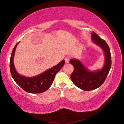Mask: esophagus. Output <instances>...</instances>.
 Returning <instances> with one entry per match:
<instances>
[{
	"label": "esophagus",
	"mask_w": 124,
	"mask_h": 124,
	"mask_svg": "<svg viewBox=\"0 0 124 124\" xmlns=\"http://www.w3.org/2000/svg\"><path fill=\"white\" fill-rule=\"evenodd\" d=\"M64 60H65V62H66V63H68L70 62V58L67 57L64 58Z\"/></svg>",
	"instance_id": "1"
}]
</instances>
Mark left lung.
I'll use <instances>...</instances> for the list:
<instances>
[{
	"label": "left lung",
	"instance_id": "8db88e82",
	"mask_svg": "<svg viewBox=\"0 0 124 124\" xmlns=\"http://www.w3.org/2000/svg\"><path fill=\"white\" fill-rule=\"evenodd\" d=\"M91 39L104 51L105 62L101 70L90 71L78 60L71 59L70 61L74 67L70 79L75 85L84 91H90L100 87L107 77L112 64L110 49L106 42L93 32Z\"/></svg>",
	"mask_w": 124,
	"mask_h": 124
}]
</instances>
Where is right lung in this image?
Returning a JSON list of instances; mask_svg holds the SVG:
<instances>
[{"instance_id": "add662e5", "label": "right lung", "mask_w": 124, "mask_h": 124, "mask_svg": "<svg viewBox=\"0 0 124 124\" xmlns=\"http://www.w3.org/2000/svg\"><path fill=\"white\" fill-rule=\"evenodd\" d=\"M18 42L12 50L10 61V70L15 81L25 91L31 93H40L46 91L51 86L57 73L61 70L65 63L63 60L59 63L33 77H26L17 72L14 64V57Z\"/></svg>"}]
</instances>
